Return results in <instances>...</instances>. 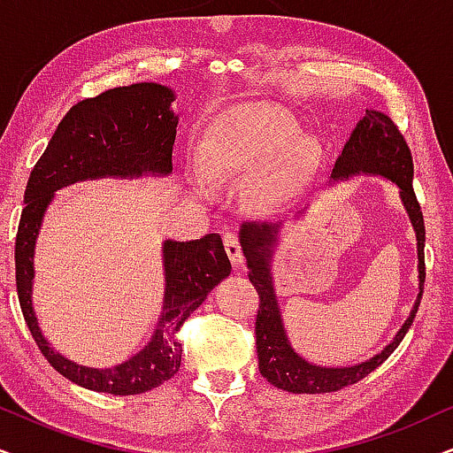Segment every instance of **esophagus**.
Segmentation results:
<instances>
[{
	"label": "esophagus",
	"mask_w": 453,
	"mask_h": 453,
	"mask_svg": "<svg viewBox=\"0 0 453 453\" xmlns=\"http://www.w3.org/2000/svg\"><path fill=\"white\" fill-rule=\"evenodd\" d=\"M223 244H226L227 257H230L234 267H242L244 265V255H242V246H240L238 234L236 232H226L223 234Z\"/></svg>",
	"instance_id": "1"
}]
</instances>
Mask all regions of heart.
<instances>
[{
  "instance_id": "obj_1",
  "label": "heart",
  "mask_w": 453,
  "mask_h": 453,
  "mask_svg": "<svg viewBox=\"0 0 453 453\" xmlns=\"http://www.w3.org/2000/svg\"><path fill=\"white\" fill-rule=\"evenodd\" d=\"M203 169L194 181L207 188L211 180L253 173L249 196L263 211H282L296 203L316 181L324 146L316 135L303 134L293 114L267 102H240L209 123L196 148Z\"/></svg>"
}]
</instances>
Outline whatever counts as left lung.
Here are the masks:
<instances>
[{"mask_svg":"<svg viewBox=\"0 0 453 453\" xmlns=\"http://www.w3.org/2000/svg\"><path fill=\"white\" fill-rule=\"evenodd\" d=\"M357 175H376L397 186L403 211L410 217L411 230L416 234L418 253V296L411 305V311L393 341L359 364L351 365H319L309 362L296 351L290 342L288 330L284 326L282 311L273 286L272 263L280 244V234L284 230V221H244L240 226V244H242L249 280L259 293V311H257L255 334H257V357L263 379L273 387L288 393H332L347 385H355L365 379L372 370H376L403 341L405 332L414 322L418 305H420L422 290H425V219H422L420 204H418L411 180H414V165H411L410 148L403 135L395 127L391 119L380 111H365V117L353 129L351 137L336 158L330 175L332 181H347ZM301 209L295 219L305 215Z\"/></svg>","mask_w":453,"mask_h":453,"instance_id":"1","label":"left lung"}]
</instances>
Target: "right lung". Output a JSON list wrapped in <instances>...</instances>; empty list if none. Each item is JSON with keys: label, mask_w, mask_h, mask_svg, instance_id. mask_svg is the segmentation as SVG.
<instances>
[{"label": "right lung", "mask_w": 453, "mask_h": 453, "mask_svg": "<svg viewBox=\"0 0 453 453\" xmlns=\"http://www.w3.org/2000/svg\"><path fill=\"white\" fill-rule=\"evenodd\" d=\"M175 91L160 83H134L74 104L62 119L48 148L31 171L16 234V290L22 316L51 368L89 391L140 395L169 380L180 370L181 342L175 330L232 272L219 234L200 240H165V295L150 341L123 364L89 368L51 349L33 307L35 244L43 217L62 188L88 180L167 177L173 171L177 114Z\"/></svg>", "instance_id": "1"}]
</instances>
